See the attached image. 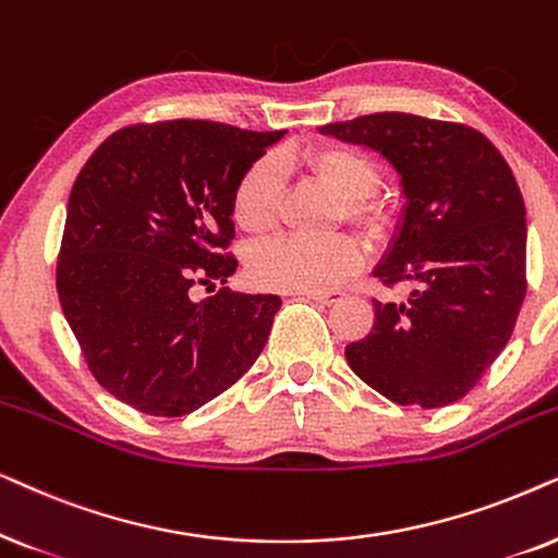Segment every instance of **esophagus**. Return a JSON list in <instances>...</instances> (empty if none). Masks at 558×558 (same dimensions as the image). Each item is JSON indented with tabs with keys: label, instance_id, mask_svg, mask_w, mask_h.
<instances>
[{
	"label": "esophagus",
	"instance_id": "esophagus-1",
	"mask_svg": "<svg viewBox=\"0 0 558 558\" xmlns=\"http://www.w3.org/2000/svg\"><path fill=\"white\" fill-rule=\"evenodd\" d=\"M301 295H306V299L322 303V306H331V303L341 301V295H344V293H341V291H318V293H301Z\"/></svg>",
	"mask_w": 558,
	"mask_h": 558
}]
</instances>
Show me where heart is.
I'll list each match as a JSON object with an SVG mask.
<instances>
[{
	"label": "heart",
	"mask_w": 558,
	"mask_h": 558,
	"mask_svg": "<svg viewBox=\"0 0 558 558\" xmlns=\"http://www.w3.org/2000/svg\"><path fill=\"white\" fill-rule=\"evenodd\" d=\"M306 166L318 181L344 198V217L369 236L390 229V214L373 193L380 185V168L367 153L347 145H322L306 155ZM283 196V162L263 158L236 185L234 221L244 232L265 234L278 219ZM365 263V250L352 234L308 240L278 236L252 252L250 275L257 286L288 293H318L339 286Z\"/></svg>",
	"instance_id": "obj_1"
}]
</instances>
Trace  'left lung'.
<instances>
[{"instance_id": "1", "label": "left lung", "mask_w": 558, "mask_h": 558, "mask_svg": "<svg viewBox=\"0 0 558 558\" xmlns=\"http://www.w3.org/2000/svg\"><path fill=\"white\" fill-rule=\"evenodd\" d=\"M318 132L380 153L405 198L375 278L415 288L405 303L373 301L375 326L347 344L349 367L392 403H454L508 344L525 299V206L510 166L482 132L403 111Z\"/></svg>"}]
</instances>
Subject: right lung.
<instances>
[{
  "label": "right lung",
  "instance_id": "1",
  "mask_svg": "<svg viewBox=\"0 0 558 558\" xmlns=\"http://www.w3.org/2000/svg\"><path fill=\"white\" fill-rule=\"evenodd\" d=\"M286 130L206 119L132 124L96 147L71 189L56 267L65 322L96 383L147 415L193 413L240 380L278 314L272 293H219L236 259L234 193Z\"/></svg>",
  "mask_w": 558,
  "mask_h": 558
}]
</instances>
